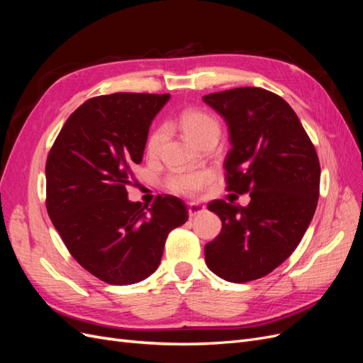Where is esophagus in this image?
<instances>
[{
	"label": "esophagus",
	"mask_w": 363,
	"mask_h": 363,
	"mask_svg": "<svg viewBox=\"0 0 363 363\" xmlns=\"http://www.w3.org/2000/svg\"><path fill=\"white\" fill-rule=\"evenodd\" d=\"M204 211H206V207H204V206H201V204H199V203H192V204H189V206H188V213H189V216H191V218H194V216H196V215L203 213Z\"/></svg>",
	"instance_id": "1"
}]
</instances>
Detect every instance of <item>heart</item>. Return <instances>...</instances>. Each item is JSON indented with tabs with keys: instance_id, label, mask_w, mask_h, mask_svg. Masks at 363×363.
Segmentation results:
<instances>
[{
	"instance_id": "b5f03b06",
	"label": "heart",
	"mask_w": 363,
	"mask_h": 363,
	"mask_svg": "<svg viewBox=\"0 0 363 363\" xmlns=\"http://www.w3.org/2000/svg\"><path fill=\"white\" fill-rule=\"evenodd\" d=\"M179 124L183 130L184 136L191 142H194L195 145H199L201 140L207 138L219 136L218 121L203 111H196V108H186V111H183L179 115ZM164 138H167V127L164 125H159L150 131L145 142V151L150 157H155L159 155ZM211 179L212 175L207 171L180 172L171 175L167 182V186L174 194L195 196L208 182H211Z\"/></svg>"
}]
</instances>
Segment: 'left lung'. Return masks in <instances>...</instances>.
Instances as JSON below:
<instances>
[{"mask_svg":"<svg viewBox=\"0 0 363 363\" xmlns=\"http://www.w3.org/2000/svg\"><path fill=\"white\" fill-rule=\"evenodd\" d=\"M203 101L228 125L227 189L251 196L247 207L208 203L223 228L204 247L206 265L227 281H251L281 265L300 244L320 196V160L281 96L262 87H236Z\"/></svg>","mask_w":363,"mask_h":363,"instance_id":"8db88e82","label":"left lung"}]
</instances>
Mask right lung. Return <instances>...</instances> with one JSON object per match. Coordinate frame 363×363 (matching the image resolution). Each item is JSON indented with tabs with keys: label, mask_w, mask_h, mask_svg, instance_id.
<instances>
[{
	"label": "right lung",
	"mask_w": 363,
	"mask_h": 363,
	"mask_svg": "<svg viewBox=\"0 0 363 363\" xmlns=\"http://www.w3.org/2000/svg\"><path fill=\"white\" fill-rule=\"evenodd\" d=\"M169 94L95 96L68 118L47 159V211L71 256L108 284H133L159 267L164 240L188 221L172 195L128 200L131 168L142 162L151 121Z\"/></svg>",
	"instance_id": "obj_1"
}]
</instances>
